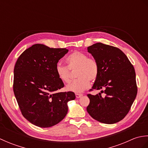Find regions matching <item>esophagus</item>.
<instances>
[{
    "label": "esophagus",
    "mask_w": 148,
    "mask_h": 148,
    "mask_svg": "<svg viewBox=\"0 0 148 148\" xmlns=\"http://www.w3.org/2000/svg\"><path fill=\"white\" fill-rule=\"evenodd\" d=\"M83 96V94H81V93H76V98H80L81 97Z\"/></svg>",
    "instance_id": "esophagus-1"
}]
</instances>
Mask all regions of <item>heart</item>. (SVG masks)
<instances>
[{"label": "heart", "instance_id": "1", "mask_svg": "<svg viewBox=\"0 0 148 148\" xmlns=\"http://www.w3.org/2000/svg\"><path fill=\"white\" fill-rule=\"evenodd\" d=\"M66 61L67 66L57 64L55 71L61 81L69 83L71 81L70 70L77 69V79L72 81L67 86L66 89L70 92L81 93L90 86V81H95L98 77L99 65L95 58L88 57L86 53L75 51L69 55Z\"/></svg>", "mask_w": 148, "mask_h": 148}]
</instances>
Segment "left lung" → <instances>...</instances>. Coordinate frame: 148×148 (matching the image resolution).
I'll use <instances>...</instances> for the list:
<instances>
[{"mask_svg": "<svg viewBox=\"0 0 148 148\" xmlns=\"http://www.w3.org/2000/svg\"><path fill=\"white\" fill-rule=\"evenodd\" d=\"M99 65V73L92 88L102 89L101 93L88 94L87 112L95 120L106 124L116 123L129 112L137 93L136 72L132 64L121 49L97 42L88 47Z\"/></svg>", "mask_w": 148, "mask_h": 148, "instance_id": "left-lung-1", "label": "left lung"}]
</instances>
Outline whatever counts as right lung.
I'll return each instance as SVG.
<instances>
[{
    "instance_id": "add662e5",
    "label": "right lung",
    "mask_w": 148,
    "mask_h": 148,
    "mask_svg": "<svg viewBox=\"0 0 148 148\" xmlns=\"http://www.w3.org/2000/svg\"><path fill=\"white\" fill-rule=\"evenodd\" d=\"M69 50L36 44L19 56L14 68L13 91L21 114L42 128L54 126L68 111L74 92H57L64 86L55 71L56 65Z\"/></svg>"
}]
</instances>
